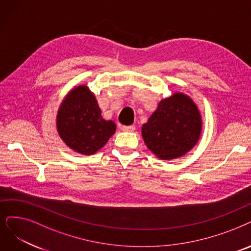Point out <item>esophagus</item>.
I'll list each match as a JSON object with an SVG mask.
<instances>
[{"mask_svg": "<svg viewBox=\"0 0 251 251\" xmlns=\"http://www.w3.org/2000/svg\"><path fill=\"white\" fill-rule=\"evenodd\" d=\"M122 129L124 132H134L136 129L135 126H123Z\"/></svg>", "mask_w": 251, "mask_h": 251, "instance_id": "34e87169", "label": "esophagus"}]
</instances>
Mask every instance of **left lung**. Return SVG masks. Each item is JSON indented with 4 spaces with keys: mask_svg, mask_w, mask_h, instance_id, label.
Instances as JSON below:
<instances>
[{
    "mask_svg": "<svg viewBox=\"0 0 251 251\" xmlns=\"http://www.w3.org/2000/svg\"><path fill=\"white\" fill-rule=\"evenodd\" d=\"M202 119L196 104L183 94L163 100L142 126L147 147L159 158L173 159L192 149L200 138Z\"/></svg>",
    "mask_w": 251,
    "mask_h": 251,
    "instance_id": "8db88e82",
    "label": "left lung"
}]
</instances>
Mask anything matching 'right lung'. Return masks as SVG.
<instances>
[{
    "instance_id": "add662e5",
    "label": "right lung",
    "mask_w": 251,
    "mask_h": 251,
    "mask_svg": "<svg viewBox=\"0 0 251 251\" xmlns=\"http://www.w3.org/2000/svg\"><path fill=\"white\" fill-rule=\"evenodd\" d=\"M56 126L65 143L82 154H93L111 137L116 126L102 118L94 94L85 85L70 92L58 110Z\"/></svg>"
}]
</instances>
